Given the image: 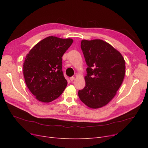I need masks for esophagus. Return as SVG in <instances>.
Returning <instances> with one entry per match:
<instances>
[{"instance_id": "obj_1", "label": "esophagus", "mask_w": 148, "mask_h": 148, "mask_svg": "<svg viewBox=\"0 0 148 148\" xmlns=\"http://www.w3.org/2000/svg\"><path fill=\"white\" fill-rule=\"evenodd\" d=\"M70 79L71 80V82H73V80L75 79V77H70Z\"/></svg>"}]
</instances>
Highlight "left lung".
Instances as JSON below:
<instances>
[{
    "label": "left lung",
    "instance_id": "left-lung-1",
    "mask_svg": "<svg viewBox=\"0 0 148 148\" xmlns=\"http://www.w3.org/2000/svg\"><path fill=\"white\" fill-rule=\"evenodd\" d=\"M81 48L88 67L86 85L78 96L88 107L99 109L113 99L122 85L125 61L119 51L101 39H83Z\"/></svg>",
    "mask_w": 148,
    "mask_h": 148
}]
</instances>
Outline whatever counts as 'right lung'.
Masks as SVG:
<instances>
[{
  "label": "right lung",
  "instance_id": "right-lung-1",
  "mask_svg": "<svg viewBox=\"0 0 148 148\" xmlns=\"http://www.w3.org/2000/svg\"><path fill=\"white\" fill-rule=\"evenodd\" d=\"M70 38L49 36L41 40L27 53L23 63L26 86L35 98L51 102L59 97L67 85L62 57L73 43Z\"/></svg>",
  "mask_w": 148,
  "mask_h": 148
}]
</instances>
